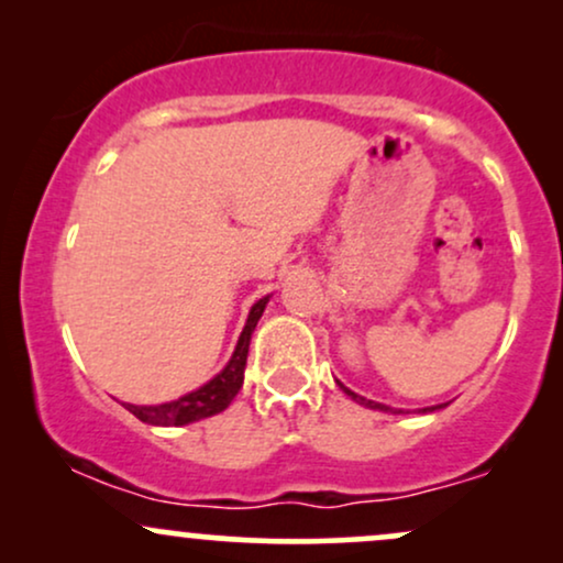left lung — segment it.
I'll use <instances>...</instances> for the list:
<instances>
[{
    "label": "left lung",
    "mask_w": 563,
    "mask_h": 563,
    "mask_svg": "<svg viewBox=\"0 0 563 563\" xmlns=\"http://www.w3.org/2000/svg\"><path fill=\"white\" fill-rule=\"evenodd\" d=\"M335 384L341 386V391L346 394V397H352L354 402L357 405H365V407H371V410H380V412H391V416H402L405 410H394V407H389V405H380V402H373V399H365V397H360V394H354L352 389H346L344 384H341V380H335ZM442 407H448V405H434V407H423V410H418V412H434V410H442Z\"/></svg>",
    "instance_id": "obj_1"
}]
</instances>
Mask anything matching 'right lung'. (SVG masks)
<instances>
[{"instance_id": "right-lung-1", "label": "right lung", "mask_w": 563, "mask_h": 563, "mask_svg": "<svg viewBox=\"0 0 563 563\" xmlns=\"http://www.w3.org/2000/svg\"><path fill=\"white\" fill-rule=\"evenodd\" d=\"M267 301L269 296H264V299H260L254 307H251L249 320H245L243 331L238 335V344H235V352H232L230 363L224 365L214 378L206 380V384L198 386L196 391H187L179 399H172V402H164V405L124 402L126 410L132 412L134 418H140L142 423H151V426H187L228 410L232 399H235V394L241 391L243 386V371H245V360H249L251 333H254L256 322H260Z\"/></svg>"}]
</instances>
